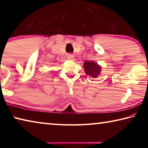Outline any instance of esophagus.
<instances>
[{"label": "esophagus", "instance_id": "1", "mask_svg": "<svg viewBox=\"0 0 148 148\" xmlns=\"http://www.w3.org/2000/svg\"><path fill=\"white\" fill-rule=\"evenodd\" d=\"M68 59L70 60H73L74 59V57L72 56H68Z\"/></svg>", "mask_w": 148, "mask_h": 148}]
</instances>
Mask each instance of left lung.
Returning <instances> with one entry per match:
<instances>
[{
    "label": "left lung",
    "instance_id": "obj_1",
    "mask_svg": "<svg viewBox=\"0 0 148 148\" xmlns=\"http://www.w3.org/2000/svg\"><path fill=\"white\" fill-rule=\"evenodd\" d=\"M84 67L86 75L92 77H97L101 71V66L93 61H85Z\"/></svg>",
    "mask_w": 148,
    "mask_h": 148
}]
</instances>
